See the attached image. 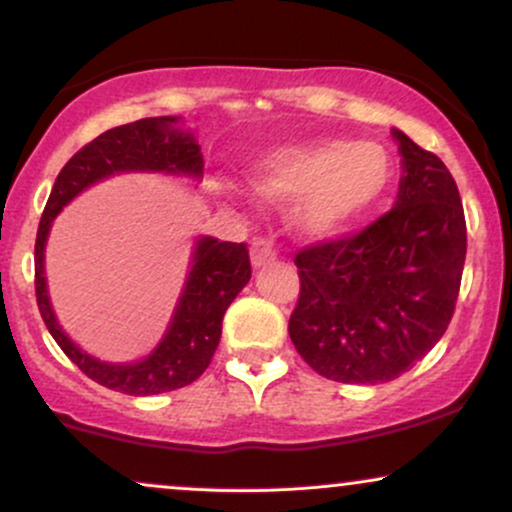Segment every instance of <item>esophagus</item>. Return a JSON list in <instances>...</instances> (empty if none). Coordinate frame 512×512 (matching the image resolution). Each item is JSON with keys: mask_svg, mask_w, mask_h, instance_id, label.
<instances>
[{"mask_svg": "<svg viewBox=\"0 0 512 512\" xmlns=\"http://www.w3.org/2000/svg\"><path fill=\"white\" fill-rule=\"evenodd\" d=\"M250 260H252V267L260 269L264 264L274 262L276 260V250H274V243L269 238H257L255 243H252L250 248Z\"/></svg>", "mask_w": 512, "mask_h": 512, "instance_id": "obj_1", "label": "esophagus"}]
</instances>
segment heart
<instances>
[{"label": "heart", "mask_w": 512, "mask_h": 512, "mask_svg": "<svg viewBox=\"0 0 512 512\" xmlns=\"http://www.w3.org/2000/svg\"><path fill=\"white\" fill-rule=\"evenodd\" d=\"M392 158L378 142L322 139L284 146L250 163L252 197L289 204L291 223L305 236H330L368 214L390 190Z\"/></svg>", "instance_id": "heart-1"}]
</instances>
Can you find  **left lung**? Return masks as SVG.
Segmentation results:
<instances>
[{"instance_id":"8db88e82","label":"left lung","mask_w":512,"mask_h":512,"mask_svg":"<svg viewBox=\"0 0 512 512\" xmlns=\"http://www.w3.org/2000/svg\"><path fill=\"white\" fill-rule=\"evenodd\" d=\"M402 154L395 207L361 233L296 255L301 296L291 342L337 383L395 380L448 330L460 293L467 223L436 154L392 129Z\"/></svg>"}]
</instances>
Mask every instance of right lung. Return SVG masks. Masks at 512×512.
<instances>
[{
  "instance_id": "1",
  "label": "right lung",
  "mask_w": 512,
  "mask_h": 512,
  "mask_svg": "<svg viewBox=\"0 0 512 512\" xmlns=\"http://www.w3.org/2000/svg\"><path fill=\"white\" fill-rule=\"evenodd\" d=\"M204 168L195 134L178 127V117H144L113 127L69 158L60 170L35 238V298L52 339L79 366L81 373L122 395L149 397L195 383L207 370L221 339L223 313L250 281V255L245 243H219L199 238L192 252V269L178 308L158 346L142 361L105 363L88 356L62 332L45 284V243L52 221L72 199L93 182L115 173L151 170L199 178Z\"/></svg>"
}]
</instances>
